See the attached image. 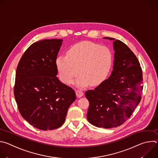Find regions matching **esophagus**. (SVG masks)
Segmentation results:
<instances>
[{
	"label": "esophagus",
	"mask_w": 158,
	"mask_h": 158,
	"mask_svg": "<svg viewBox=\"0 0 158 158\" xmlns=\"http://www.w3.org/2000/svg\"><path fill=\"white\" fill-rule=\"evenodd\" d=\"M76 93L77 97L78 98H81L84 95V93L82 91H81V90H77L76 91Z\"/></svg>",
	"instance_id": "34e87169"
}]
</instances>
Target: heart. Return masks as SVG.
I'll return each mask as SVG.
<instances>
[{
    "label": "heart",
    "mask_w": 158,
    "mask_h": 158,
    "mask_svg": "<svg viewBox=\"0 0 158 158\" xmlns=\"http://www.w3.org/2000/svg\"><path fill=\"white\" fill-rule=\"evenodd\" d=\"M112 62V54L108 48L89 41L73 45L66 55H59L56 60L59 76L64 83L73 84L79 73L76 84L80 87L102 82L110 71Z\"/></svg>",
    "instance_id": "heart-1"
}]
</instances>
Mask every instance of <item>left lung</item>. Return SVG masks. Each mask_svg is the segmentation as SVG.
Returning a JSON list of instances; mask_svg holds the SVG:
<instances>
[{"mask_svg": "<svg viewBox=\"0 0 158 158\" xmlns=\"http://www.w3.org/2000/svg\"><path fill=\"white\" fill-rule=\"evenodd\" d=\"M114 40L113 70L109 77L85 95L89 102L87 119L104 128L116 127L130 118L141 99L143 73L133 52L119 40Z\"/></svg>", "mask_w": 158, "mask_h": 158, "instance_id": "8db88e82", "label": "left lung"}]
</instances>
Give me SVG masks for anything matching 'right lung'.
<instances>
[{
  "mask_svg": "<svg viewBox=\"0 0 158 158\" xmlns=\"http://www.w3.org/2000/svg\"><path fill=\"white\" fill-rule=\"evenodd\" d=\"M62 43V39L33 43L17 67L14 96L19 112L31 125L41 130L60 127L76 99L74 90L56 77V60Z\"/></svg>",
  "mask_w": 158,
  "mask_h": 158,
  "instance_id": "add662e5",
  "label": "right lung"
}]
</instances>
